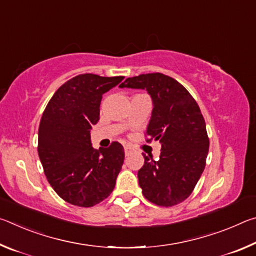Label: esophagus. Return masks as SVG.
Returning a JSON list of instances; mask_svg holds the SVG:
<instances>
[{"instance_id": "esophagus-1", "label": "esophagus", "mask_w": 256, "mask_h": 256, "mask_svg": "<svg viewBox=\"0 0 256 256\" xmlns=\"http://www.w3.org/2000/svg\"><path fill=\"white\" fill-rule=\"evenodd\" d=\"M124 151H125V154L128 156V154H131L133 152V149L128 146H124Z\"/></svg>"}]
</instances>
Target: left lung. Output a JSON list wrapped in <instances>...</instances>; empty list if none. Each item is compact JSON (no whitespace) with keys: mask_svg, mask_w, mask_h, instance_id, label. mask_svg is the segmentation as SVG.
I'll use <instances>...</instances> for the list:
<instances>
[{"mask_svg":"<svg viewBox=\"0 0 256 256\" xmlns=\"http://www.w3.org/2000/svg\"><path fill=\"white\" fill-rule=\"evenodd\" d=\"M120 88L146 89L154 108L146 128V142L159 140L158 160L144 154L138 172L146 200L172 206L188 198L206 167L209 138L200 107L178 81L162 73L128 78Z\"/></svg>","mask_w":256,"mask_h":256,"instance_id":"8db88e82","label":"left lung"}]
</instances>
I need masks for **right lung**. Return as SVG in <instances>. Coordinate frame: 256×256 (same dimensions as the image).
<instances>
[{"instance_id": "right-lung-1", "label": "right lung", "mask_w": 256, "mask_h": 256, "mask_svg": "<svg viewBox=\"0 0 256 256\" xmlns=\"http://www.w3.org/2000/svg\"><path fill=\"white\" fill-rule=\"evenodd\" d=\"M124 76L86 73L56 90L38 128V156L47 180L64 201L89 208L110 196L124 162L118 142L94 149L92 125L99 120L102 94Z\"/></svg>"}]
</instances>
